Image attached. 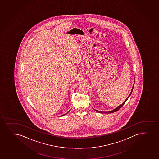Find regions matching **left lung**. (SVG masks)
Wrapping results in <instances>:
<instances>
[{
    "label": "left lung",
    "instance_id": "left-lung-1",
    "mask_svg": "<svg viewBox=\"0 0 159 159\" xmlns=\"http://www.w3.org/2000/svg\"><path fill=\"white\" fill-rule=\"evenodd\" d=\"M134 82H135V81L134 82L133 86V87H132V90H131V92H130V93H129V96L127 97V98L126 99V100L123 103H122L119 106H118L117 107H116V108H115L114 109H113L112 111H97L96 109H95V111H97V112H99V113H102V114H111V113H113V112H116V111H118V110H119V109H120V108H121V107L124 105V104L126 102L127 100V99H129V97H130V95H131V93H132V91H133V88H134Z\"/></svg>",
    "mask_w": 159,
    "mask_h": 159
}]
</instances>
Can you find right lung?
Here are the masks:
<instances>
[{"mask_svg": "<svg viewBox=\"0 0 159 159\" xmlns=\"http://www.w3.org/2000/svg\"><path fill=\"white\" fill-rule=\"evenodd\" d=\"M69 111H68V112H67V113H66V114H64V115H62V116H64V115H65L67 114H68V112H69Z\"/></svg>", "mask_w": 159, "mask_h": 159, "instance_id": "right-lung-1", "label": "right lung"}]
</instances>
